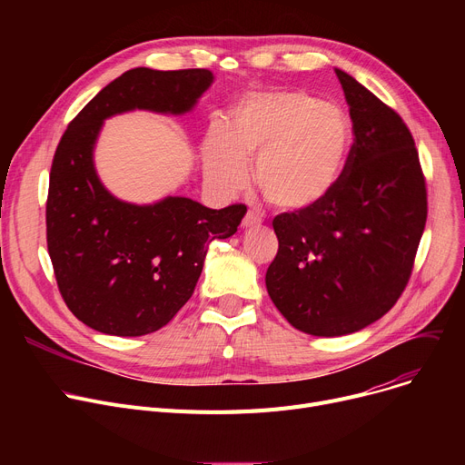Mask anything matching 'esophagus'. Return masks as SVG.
<instances>
[{
  "instance_id": "obj_1",
  "label": "esophagus",
  "mask_w": 465,
  "mask_h": 465,
  "mask_svg": "<svg viewBox=\"0 0 465 465\" xmlns=\"http://www.w3.org/2000/svg\"><path fill=\"white\" fill-rule=\"evenodd\" d=\"M262 223V216L254 211V209H249L247 214L242 216V228H251V226H258Z\"/></svg>"
}]
</instances>
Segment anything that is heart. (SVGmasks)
<instances>
[{
  "mask_svg": "<svg viewBox=\"0 0 465 465\" xmlns=\"http://www.w3.org/2000/svg\"><path fill=\"white\" fill-rule=\"evenodd\" d=\"M347 116L305 92H260L242 100L230 130L214 126L205 143V177L220 192L249 179L282 211H303L335 186L349 153Z\"/></svg>",
  "mask_w": 465,
  "mask_h": 465,
  "instance_id": "1",
  "label": "heart"
}]
</instances>
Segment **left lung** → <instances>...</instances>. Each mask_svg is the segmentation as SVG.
<instances>
[{
    "label": "left lung",
    "mask_w": 465,
    "mask_h": 465,
    "mask_svg": "<svg viewBox=\"0 0 465 465\" xmlns=\"http://www.w3.org/2000/svg\"><path fill=\"white\" fill-rule=\"evenodd\" d=\"M354 143L322 202L273 218L279 251L265 286L300 331L354 333L396 305L426 226L428 193L403 118L345 71L335 69Z\"/></svg>",
    "instance_id": "8db88e82"
}]
</instances>
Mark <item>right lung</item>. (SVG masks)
Wrapping results in <instances>:
<instances>
[{
	"instance_id": "right-lung-1",
	"label": "right lung",
	"mask_w": 465,
	"mask_h": 465,
	"mask_svg": "<svg viewBox=\"0 0 465 465\" xmlns=\"http://www.w3.org/2000/svg\"><path fill=\"white\" fill-rule=\"evenodd\" d=\"M209 69L135 67L84 105L51 167L46 247L67 309L95 331L137 337L163 328L192 298L209 242L237 232L245 205L207 209L188 198L116 200L95 175L104 120L132 109L183 114L211 86Z\"/></svg>"
}]
</instances>
